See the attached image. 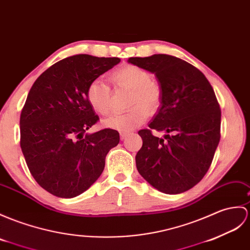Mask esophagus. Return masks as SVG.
Returning a JSON list of instances; mask_svg holds the SVG:
<instances>
[{"mask_svg": "<svg viewBox=\"0 0 250 250\" xmlns=\"http://www.w3.org/2000/svg\"><path fill=\"white\" fill-rule=\"evenodd\" d=\"M127 135H129V132H120V138L123 139V141L126 138Z\"/></svg>", "mask_w": 250, "mask_h": 250, "instance_id": "1", "label": "esophagus"}]
</instances>
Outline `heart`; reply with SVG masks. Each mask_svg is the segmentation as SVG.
Instances as JSON below:
<instances>
[{
  "instance_id": "obj_1",
  "label": "heart",
  "mask_w": 250,
  "mask_h": 250,
  "mask_svg": "<svg viewBox=\"0 0 250 250\" xmlns=\"http://www.w3.org/2000/svg\"><path fill=\"white\" fill-rule=\"evenodd\" d=\"M111 81L121 88L131 90L129 98L130 111L116 113L103 120V125L119 131H130L142 125L148 117V112L159 107L162 99L160 85L150 79L146 69L134 65H125L116 69L111 74ZM87 101L94 111L106 115L111 111V89L101 79H95L86 90Z\"/></svg>"
}]
</instances>
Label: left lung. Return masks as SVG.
I'll list each match as a JSON object with an SVG mask.
<instances>
[{
  "label": "left lung",
  "mask_w": 250,
  "mask_h": 250,
  "mask_svg": "<svg viewBox=\"0 0 250 250\" xmlns=\"http://www.w3.org/2000/svg\"><path fill=\"white\" fill-rule=\"evenodd\" d=\"M127 62L155 75L161 106L148 125L167 133L160 138L151 130L138 132L139 175L162 193L187 191L205 177L220 139L222 114L212 86L196 67L171 55L130 57Z\"/></svg>",
  "instance_id": "obj_1"
}]
</instances>
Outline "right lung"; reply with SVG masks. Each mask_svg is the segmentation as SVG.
Segmentation results:
<instances>
[{
	"instance_id": "add662e5",
	"label": "right lung",
	"mask_w": 250,
	"mask_h": 250,
	"mask_svg": "<svg viewBox=\"0 0 250 250\" xmlns=\"http://www.w3.org/2000/svg\"><path fill=\"white\" fill-rule=\"evenodd\" d=\"M119 62L118 57H67L46 69L28 92L20 116L21 150L34 179L52 195L73 198L84 193L118 145L116 130L87 133L99 117L86 90Z\"/></svg>"
}]
</instances>
